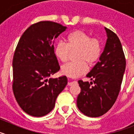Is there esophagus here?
<instances>
[{
	"label": "esophagus",
	"mask_w": 134,
	"mask_h": 134,
	"mask_svg": "<svg viewBox=\"0 0 134 134\" xmlns=\"http://www.w3.org/2000/svg\"><path fill=\"white\" fill-rule=\"evenodd\" d=\"M75 84H77V81H70L68 82V86H72L73 85H75Z\"/></svg>",
	"instance_id": "esophagus-1"
}]
</instances>
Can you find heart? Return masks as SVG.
I'll return each mask as SVG.
<instances>
[{
  "instance_id": "1",
  "label": "heart",
  "mask_w": 134,
  "mask_h": 134,
  "mask_svg": "<svg viewBox=\"0 0 134 134\" xmlns=\"http://www.w3.org/2000/svg\"><path fill=\"white\" fill-rule=\"evenodd\" d=\"M66 43L59 41L54 48V54L62 62L68 60L70 52L77 50L76 62H70L62 67V73L68 77L77 78L88 70L87 63L93 66L100 58L103 51L102 41L82 30H76L68 34Z\"/></svg>"
}]
</instances>
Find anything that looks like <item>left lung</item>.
<instances>
[{
  "label": "left lung",
  "instance_id": "left-lung-1",
  "mask_svg": "<svg viewBox=\"0 0 134 134\" xmlns=\"http://www.w3.org/2000/svg\"><path fill=\"white\" fill-rule=\"evenodd\" d=\"M105 29L107 35L105 49L100 61L86 76L93 82L79 80L81 92L78 96L77 107L91 118L100 117L112 107L120 91L125 70L126 61L120 40L114 32Z\"/></svg>",
  "mask_w": 134,
  "mask_h": 134
}]
</instances>
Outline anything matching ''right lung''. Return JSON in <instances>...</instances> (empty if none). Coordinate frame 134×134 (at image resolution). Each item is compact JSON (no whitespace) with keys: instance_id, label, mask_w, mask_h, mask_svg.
Listing matches in <instances>:
<instances>
[{"instance_id":"obj_1","label":"right lung","mask_w":134,"mask_h":134,"mask_svg":"<svg viewBox=\"0 0 134 134\" xmlns=\"http://www.w3.org/2000/svg\"><path fill=\"white\" fill-rule=\"evenodd\" d=\"M66 27L53 21H40L21 35L13 60L12 87L19 105L27 114L42 117L54 109L67 78L49 79L60 70L54 54V40Z\"/></svg>"}]
</instances>
